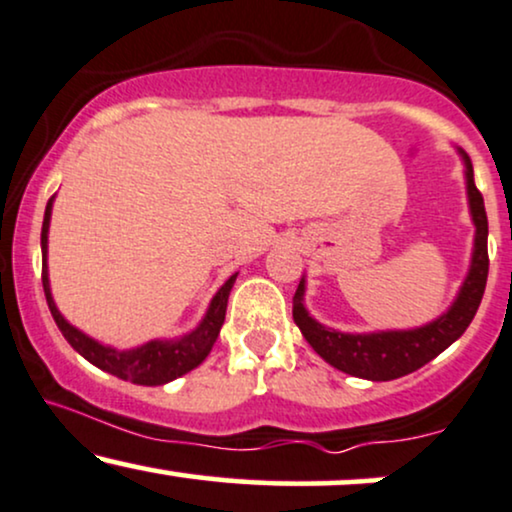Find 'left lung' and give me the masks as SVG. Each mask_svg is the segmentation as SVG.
Wrapping results in <instances>:
<instances>
[{
	"label": "left lung",
	"instance_id": "1",
	"mask_svg": "<svg viewBox=\"0 0 512 512\" xmlns=\"http://www.w3.org/2000/svg\"><path fill=\"white\" fill-rule=\"evenodd\" d=\"M465 162V183L467 202L474 221V248L470 272H467L458 298L453 305L434 322L405 331H374V334H343V331L326 329L305 310V279H300L298 291L293 295V319L303 331L305 341L324 357L331 367L353 377L369 381H391L405 374L415 372L432 362L436 355L443 353L451 343L465 334V329L477 315L482 303L489 276V252H486V238H489V221H486L484 197L474 186V171L470 157L460 150Z\"/></svg>",
	"mask_w": 512,
	"mask_h": 512
}]
</instances>
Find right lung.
<instances>
[{
    "label": "right lung",
    "mask_w": 512,
    "mask_h": 512,
    "mask_svg": "<svg viewBox=\"0 0 512 512\" xmlns=\"http://www.w3.org/2000/svg\"><path fill=\"white\" fill-rule=\"evenodd\" d=\"M52 202L54 197H49L47 209H45V221H42V288H45V298L52 312L54 322H57L59 331L64 334L66 341L71 343V348L92 362L95 367L104 369V372L114 374L123 381H133L140 386H162L169 384L183 374H188L190 369H195L202 360L209 355L214 341H217L221 324L226 319V303H229V293L236 283L233 274L224 286L219 288L217 295L212 298V303L207 307V315L202 317V322L195 326L193 331L186 336L176 338V341H150L145 346L131 348V350H116L112 346H102L95 338L85 336L83 331L69 324L64 315L54 305L52 291H49V274H47V233H49V217H52Z\"/></svg>",
    "instance_id": "1"
}]
</instances>
